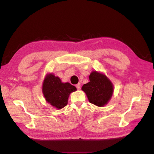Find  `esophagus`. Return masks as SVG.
<instances>
[{
    "mask_svg": "<svg viewBox=\"0 0 154 154\" xmlns=\"http://www.w3.org/2000/svg\"><path fill=\"white\" fill-rule=\"evenodd\" d=\"M76 88H77V89L78 90H80V87H81V84L80 83H78V84H76Z\"/></svg>",
    "mask_w": 154,
    "mask_h": 154,
    "instance_id": "34e87169",
    "label": "esophagus"
}]
</instances>
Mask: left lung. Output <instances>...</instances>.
<instances>
[{
    "mask_svg": "<svg viewBox=\"0 0 154 154\" xmlns=\"http://www.w3.org/2000/svg\"><path fill=\"white\" fill-rule=\"evenodd\" d=\"M88 78L90 82L83 85L82 90L86 94L90 103L97 106H104L112 96V83L105 74L96 71H92Z\"/></svg>",
    "mask_w": 154,
    "mask_h": 154,
    "instance_id": "obj_1",
    "label": "left lung"
}]
</instances>
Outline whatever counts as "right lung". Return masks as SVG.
Wrapping results in <instances>:
<instances>
[{"label": "right lung", "instance_id": "obj_1", "mask_svg": "<svg viewBox=\"0 0 154 154\" xmlns=\"http://www.w3.org/2000/svg\"><path fill=\"white\" fill-rule=\"evenodd\" d=\"M76 88L69 83H63L53 73L46 74L42 84V92L46 101L57 109H62L68 103L69 96Z\"/></svg>", "mask_w": 154, "mask_h": 154}]
</instances>
